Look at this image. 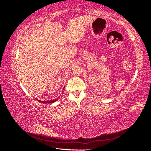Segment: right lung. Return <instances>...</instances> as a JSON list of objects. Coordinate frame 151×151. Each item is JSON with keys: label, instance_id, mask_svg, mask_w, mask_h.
<instances>
[{"label": "right lung", "instance_id": "1", "mask_svg": "<svg viewBox=\"0 0 151 151\" xmlns=\"http://www.w3.org/2000/svg\"><path fill=\"white\" fill-rule=\"evenodd\" d=\"M58 99H58H54V100H51V101H40V103H48V104H50V103H54V102H55V101H57V100Z\"/></svg>", "mask_w": 151, "mask_h": 151}]
</instances>
